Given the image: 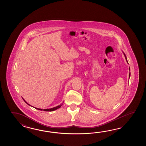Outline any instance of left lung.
I'll use <instances>...</instances> for the list:
<instances>
[{"label":"left lung","instance_id":"obj_1","mask_svg":"<svg viewBox=\"0 0 146 146\" xmlns=\"http://www.w3.org/2000/svg\"><path fill=\"white\" fill-rule=\"evenodd\" d=\"M123 54H124V56H125V59L126 60V62H127V63L128 64V61H127V58H126V56L125 55V53L123 52ZM129 70H130V68H129ZM130 72H129V78H130Z\"/></svg>","mask_w":146,"mask_h":146}]
</instances>
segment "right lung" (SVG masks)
<instances>
[{
	"label": "right lung",
	"instance_id": "right-lung-1",
	"mask_svg": "<svg viewBox=\"0 0 146 146\" xmlns=\"http://www.w3.org/2000/svg\"><path fill=\"white\" fill-rule=\"evenodd\" d=\"M23 99V98H22ZM23 100H24V101H25V102L27 104H28L29 106H31L29 104H28V103L27 102L25 101V100L23 99ZM62 104H60L59 106H57L56 107H54V108H51V109H38V108H35V107H33V106H32L33 108H34L35 109H37V110H40V111H42V110H43L44 111H46V112H52V111H55V110H56L57 109H59L60 107H61V106H62Z\"/></svg>",
	"mask_w": 146,
	"mask_h": 146
}]
</instances>
